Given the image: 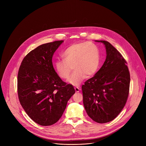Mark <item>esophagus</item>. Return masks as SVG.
<instances>
[{"label": "esophagus", "instance_id": "34e87169", "mask_svg": "<svg viewBox=\"0 0 146 146\" xmlns=\"http://www.w3.org/2000/svg\"><path fill=\"white\" fill-rule=\"evenodd\" d=\"M74 90H75L76 92H80V91L81 90V88H78V87H76L74 88Z\"/></svg>", "mask_w": 146, "mask_h": 146}]
</instances>
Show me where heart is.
Masks as SVG:
<instances>
[{"instance_id": "1", "label": "heart", "mask_w": 146, "mask_h": 146, "mask_svg": "<svg viewBox=\"0 0 146 146\" xmlns=\"http://www.w3.org/2000/svg\"><path fill=\"white\" fill-rule=\"evenodd\" d=\"M62 60H58L54 67L58 76L69 79L72 68L74 69L70 80V84L77 86L87 77L94 75L99 65V52L97 46L91 42L74 43L62 54Z\"/></svg>"}]
</instances>
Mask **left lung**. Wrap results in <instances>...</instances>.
Instances as JSON below:
<instances>
[{
  "mask_svg": "<svg viewBox=\"0 0 146 146\" xmlns=\"http://www.w3.org/2000/svg\"><path fill=\"white\" fill-rule=\"evenodd\" d=\"M105 44L106 58L94 77L82 86L83 103L88 116L103 123L113 120L122 111L129 92L130 73L127 61L109 42Z\"/></svg>",
  "mask_w": 146,
  "mask_h": 146,
  "instance_id": "8db88e82",
  "label": "left lung"
}]
</instances>
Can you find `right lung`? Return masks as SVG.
<instances>
[{"label": "right lung", "instance_id": "add662e5", "mask_svg": "<svg viewBox=\"0 0 146 146\" xmlns=\"http://www.w3.org/2000/svg\"><path fill=\"white\" fill-rule=\"evenodd\" d=\"M64 40L40 45L23 59L17 77L21 105L36 123L50 126L62 117L75 93L72 84L58 76L52 62L54 53Z\"/></svg>", "mask_w": 146, "mask_h": 146}]
</instances>
